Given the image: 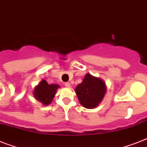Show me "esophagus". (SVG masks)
<instances>
[{"mask_svg":"<svg viewBox=\"0 0 147 147\" xmlns=\"http://www.w3.org/2000/svg\"><path fill=\"white\" fill-rule=\"evenodd\" d=\"M65 86H66V87H71V84H70L69 82H66V83H65Z\"/></svg>","mask_w":147,"mask_h":147,"instance_id":"34e87169","label":"esophagus"}]
</instances>
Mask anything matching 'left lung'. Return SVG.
Segmentation results:
<instances>
[{
  "label": "left lung",
  "instance_id": "obj_1",
  "mask_svg": "<svg viewBox=\"0 0 147 147\" xmlns=\"http://www.w3.org/2000/svg\"><path fill=\"white\" fill-rule=\"evenodd\" d=\"M75 90L80 103L84 108L90 109L97 107L102 102L107 88L102 79L87 73Z\"/></svg>",
  "mask_w": 147,
  "mask_h": 147
}]
</instances>
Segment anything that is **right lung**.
I'll return each mask as SVG.
<instances>
[{"instance_id":"add662e5","label":"right lung","mask_w":147,"mask_h":147,"mask_svg":"<svg viewBox=\"0 0 147 147\" xmlns=\"http://www.w3.org/2000/svg\"><path fill=\"white\" fill-rule=\"evenodd\" d=\"M59 87L58 84H49L46 81L42 80L34 88V96L36 100L45 105H49L52 102Z\"/></svg>"}]
</instances>
